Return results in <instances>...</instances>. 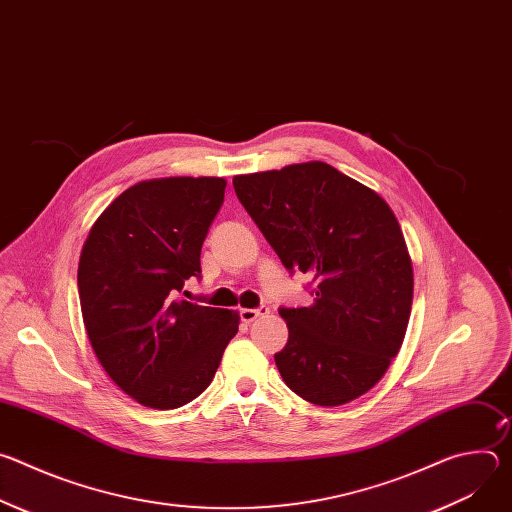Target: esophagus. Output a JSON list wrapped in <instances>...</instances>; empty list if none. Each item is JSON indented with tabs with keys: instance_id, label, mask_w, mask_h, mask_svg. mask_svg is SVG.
Instances as JSON below:
<instances>
[{
	"instance_id": "esophagus-1",
	"label": "esophagus",
	"mask_w": 512,
	"mask_h": 512,
	"mask_svg": "<svg viewBox=\"0 0 512 512\" xmlns=\"http://www.w3.org/2000/svg\"><path fill=\"white\" fill-rule=\"evenodd\" d=\"M265 314H269V308H257V310H251V308H243L241 310V320L245 322V324H251V322H255L257 318H261V316H265Z\"/></svg>"
}]
</instances>
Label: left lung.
<instances>
[{"mask_svg":"<svg viewBox=\"0 0 512 512\" xmlns=\"http://www.w3.org/2000/svg\"><path fill=\"white\" fill-rule=\"evenodd\" d=\"M235 192L289 271L314 277L308 308L279 310L289 338L283 383L322 407L369 393L401 350L413 265L391 206L326 162L233 178Z\"/></svg>","mask_w":512,"mask_h":512,"instance_id":"1","label":"left lung"}]
</instances>
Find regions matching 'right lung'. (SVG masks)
Returning <instances> with one entry per match:
<instances>
[{"label":"right lung","mask_w":512,"mask_h":512,"mask_svg":"<svg viewBox=\"0 0 512 512\" xmlns=\"http://www.w3.org/2000/svg\"><path fill=\"white\" fill-rule=\"evenodd\" d=\"M225 178H154L121 192L79 259L89 342L111 381L143 407L176 409L214 379L239 312L174 300L200 273V249Z\"/></svg>","instance_id":"1"}]
</instances>
